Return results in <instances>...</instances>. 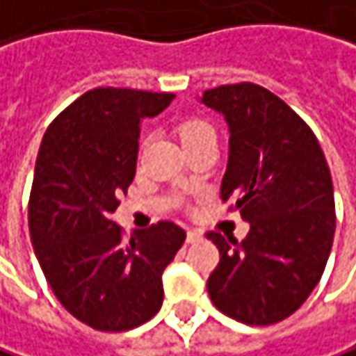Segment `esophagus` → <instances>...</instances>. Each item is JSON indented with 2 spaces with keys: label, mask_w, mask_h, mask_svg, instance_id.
Returning a JSON list of instances; mask_svg holds the SVG:
<instances>
[{
  "label": "esophagus",
  "mask_w": 356,
  "mask_h": 356,
  "mask_svg": "<svg viewBox=\"0 0 356 356\" xmlns=\"http://www.w3.org/2000/svg\"><path fill=\"white\" fill-rule=\"evenodd\" d=\"M200 238H202V234L197 230H187V243H195Z\"/></svg>",
  "instance_id": "obj_1"
}]
</instances>
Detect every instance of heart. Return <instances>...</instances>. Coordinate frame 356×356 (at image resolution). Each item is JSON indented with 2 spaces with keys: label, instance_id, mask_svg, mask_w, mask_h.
I'll use <instances>...</instances> for the list:
<instances>
[{
  "label": "heart",
  "instance_id": "b5f03b06",
  "mask_svg": "<svg viewBox=\"0 0 356 356\" xmlns=\"http://www.w3.org/2000/svg\"><path fill=\"white\" fill-rule=\"evenodd\" d=\"M177 134L179 138H181V143L187 145V143L197 140V138H204V136H213V130H211V126L208 122L193 118V120H185V122L179 124Z\"/></svg>",
  "mask_w": 356,
  "mask_h": 356
}]
</instances>
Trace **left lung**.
<instances>
[{"mask_svg": "<svg viewBox=\"0 0 356 356\" xmlns=\"http://www.w3.org/2000/svg\"><path fill=\"white\" fill-rule=\"evenodd\" d=\"M202 104L222 113L230 132L222 202L250 224L243 243L208 232L220 250L210 300L243 324L281 322L314 291L332 248L328 163L306 122L261 85H220Z\"/></svg>", "mask_w": 356, "mask_h": 356, "instance_id": "left-lung-1", "label": "left lung"}]
</instances>
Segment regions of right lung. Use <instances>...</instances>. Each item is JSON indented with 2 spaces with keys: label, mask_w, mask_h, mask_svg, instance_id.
<instances>
[{
  "label": "right lung",
  "mask_w": 356,
  "mask_h": 356,
  "mask_svg": "<svg viewBox=\"0 0 356 356\" xmlns=\"http://www.w3.org/2000/svg\"><path fill=\"white\" fill-rule=\"evenodd\" d=\"M173 93L97 87L44 132L28 204L36 259L58 302L83 324L124 332L163 306V271L185 230L159 222L124 241L110 220L136 173L138 134Z\"/></svg>",
  "instance_id": "add662e5"
}]
</instances>
